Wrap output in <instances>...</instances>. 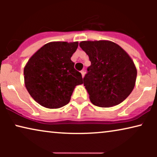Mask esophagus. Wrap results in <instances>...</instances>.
<instances>
[{"label": "esophagus", "mask_w": 157, "mask_h": 157, "mask_svg": "<svg viewBox=\"0 0 157 157\" xmlns=\"http://www.w3.org/2000/svg\"><path fill=\"white\" fill-rule=\"evenodd\" d=\"M81 75H82V77L83 78V77H84V76H85V71H81Z\"/></svg>", "instance_id": "34e87169"}]
</instances>
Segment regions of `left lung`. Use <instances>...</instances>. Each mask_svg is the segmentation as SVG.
Listing matches in <instances>:
<instances>
[{"instance_id": "obj_1", "label": "left lung", "mask_w": 157, "mask_h": 157, "mask_svg": "<svg viewBox=\"0 0 157 157\" xmlns=\"http://www.w3.org/2000/svg\"><path fill=\"white\" fill-rule=\"evenodd\" d=\"M79 46L91 61L83 78L91 102L104 108L121 104L136 83L137 70L132 58L110 40H85Z\"/></svg>"}]
</instances>
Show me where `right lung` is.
I'll use <instances>...</instances> for the list:
<instances>
[{
  "label": "right lung",
  "instance_id": "right-lung-1",
  "mask_svg": "<svg viewBox=\"0 0 157 157\" xmlns=\"http://www.w3.org/2000/svg\"><path fill=\"white\" fill-rule=\"evenodd\" d=\"M78 46V41L49 42L25 64V88L42 106L59 109L65 106L70 101L75 87L83 83L81 74L75 70L71 60Z\"/></svg>",
  "mask_w": 157,
  "mask_h": 157
}]
</instances>
